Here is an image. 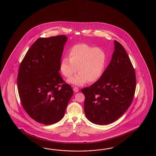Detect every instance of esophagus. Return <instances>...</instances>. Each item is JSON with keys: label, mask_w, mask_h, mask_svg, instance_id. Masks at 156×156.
I'll return each instance as SVG.
<instances>
[{"label": "esophagus", "mask_w": 156, "mask_h": 156, "mask_svg": "<svg viewBox=\"0 0 156 156\" xmlns=\"http://www.w3.org/2000/svg\"><path fill=\"white\" fill-rule=\"evenodd\" d=\"M73 90H74V92L76 93V92H78L79 91V89L78 87H73Z\"/></svg>", "instance_id": "esophagus-1"}]
</instances>
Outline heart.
<instances>
[{"instance_id": "obj_1", "label": "heart", "mask_w": 156, "mask_h": 156, "mask_svg": "<svg viewBox=\"0 0 156 156\" xmlns=\"http://www.w3.org/2000/svg\"><path fill=\"white\" fill-rule=\"evenodd\" d=\"M68 55L69 58L63 57L61 61V73L70 78L78 70L80 72L69 80L70 83L82 85L86 81L93 83L101 78L107 61V55L103 50L83 43L73 46Z\"/></svg>"}]
</instances>
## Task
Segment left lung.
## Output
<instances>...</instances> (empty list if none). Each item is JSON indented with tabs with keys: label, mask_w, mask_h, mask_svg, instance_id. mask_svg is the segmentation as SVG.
<instances>
[{
	"label": "left lung",
	"mask_w": 156,
	"mask_h": 156,
	"mask_svg": "<svg viewBox=\"0 0 156 156\" xmlns=\"http://www.w3.org/2000/svg\"><path fill=\"white\" fill-rule=\"evenodd\" d=\"M114 44L112 59L101 77L90 87L81 90L85 96L86 116L98 125L108 124L120 118L135 95L134 68L122 45L116 40Z\"/></svg>",
	"instance_id": "left-lung-1"
}]
</instances>
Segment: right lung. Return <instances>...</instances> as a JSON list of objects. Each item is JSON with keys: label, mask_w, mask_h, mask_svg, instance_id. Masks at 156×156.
Returning a JSON list of instances; mask_svg holds the SVG:
<instances>
[{"label": "right lung", "mask_w": 156, "mask_h": 156, "mask_svg": "<svg viewBox=\"0 0 156 156\" xmlns=\"http://www.w3.org/2000/svg\"><path fill=\"white\" fill-rule=\"evenodd\" d=\"M67 36L39 38L27 52L19 69L17 89L21 104L36 122L51 125L63 118L73 94L59 74Z\"/></svg>", "instance_id": "1"}]
</instances>
